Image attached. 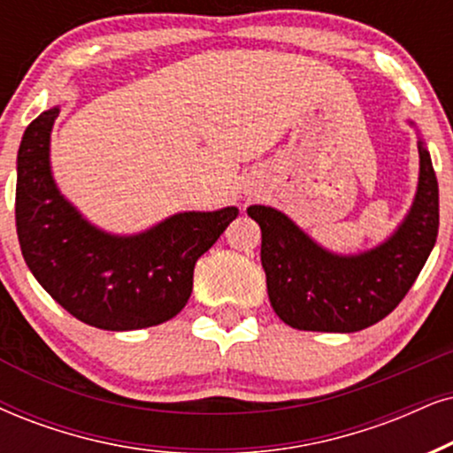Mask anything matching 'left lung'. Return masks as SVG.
<instances>
[{"mask_svg": "<svg viewBox=\"0 0 453 453\" xmlns=\"http://www.w3.org/2000/svg\"><path fill=\"white\" fill-rule=\"evenodd\" d=\"M420 175L410 213L393 236L359 255L319 246L272 207L246 209L261 227V265L273 311L296 330L357 332L380 322L408 295L439 232V184L418 142Z\"/></svg>", "mask_w": 453, "mask_h": 453, "instance_id": "obj_1", "label": "left lung"}]
</instances>
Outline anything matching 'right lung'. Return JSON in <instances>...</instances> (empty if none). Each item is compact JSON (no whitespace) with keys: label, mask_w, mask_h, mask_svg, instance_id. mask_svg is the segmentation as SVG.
I'll return each mask as SVG.
<instances>
[{"label":"right lung","mask_w":453,"mask_h":453,"mask_svg":"<svg viewBox=\"0 0 453 453\" xmlns=\"http://www.w3.org/2000/svg\"><path fill=\"white\" fill-rule=\"evenodd\" d=\"M54 106L28 125L19 148L16 232L37 282L71 316L102 330H140L175 318L192 293L194 265L238 217L236 207L188 211L134 236L83 219L50 169Z\"/></svg>","instance_id":"right-lung-1"}]
</instances>
